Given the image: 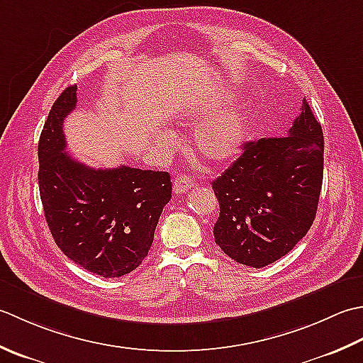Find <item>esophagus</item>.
<instances>
[{"instance_id": "34e87169", "label": "esophagus", "mask_w": 363, "mask_h": 363, "mask_svg": "<svg viewBox=\"0 0 363 363\" xmlns=\"http://www.w3.org/2000/svg\"><path fill=\"white\" fill-rule=\"evenodd\" d=\"M194 180L188 175H177L174 179V194H186V192L192 188Z\"/></svg>"}]
</instances>
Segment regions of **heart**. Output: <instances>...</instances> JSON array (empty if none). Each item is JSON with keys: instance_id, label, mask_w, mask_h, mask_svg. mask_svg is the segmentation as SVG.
I'll use <instances>...</instances> for the list:
<instances>
[{"instance_id": "heart-1", "label": "heart", "mask_w": 363, "mask_h": 363, "mask_svg": "<svg viewBox=\"0 0 363 363\" xmlns=\"http://www.w3.org/2000/svg\"><path fill=\"white\" fill-rule=\"evenodd\" d=\"M210 106H199L188 117L194 122L206 119L196 130L194 149L210 164H224L240 155L246 143L249 117L242 108L224 111L214 117Z\"/></svg>"}]
</instances>
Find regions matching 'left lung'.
<instances>
[{
    "instance_id": "8db88e82",
    "label": "left lung",
    "mask_w": 363,
    "mask_h": 363,
    "mask_svg": "<svg viewBox=\"0 0 363 363\" xmlns=\"http://www.w3.org/2000/svg\"><path fill=\"white\" fill-rule=\"evenodd\" d=\"M324 136L302 100L288 136L244 144L211 183L219 201L213 235L236 263L264 268L286 255L312 227L320 201Z\"/></svg>"
}]
</instances>
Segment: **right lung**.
Returning <instances> with one entry per match:
<instances>
[{
  "label": "right lung",
  "mask_w": 363,
  "mask_h": 363,
  "mask_svg": "<svg viewBox=\"0 0 363 363\" xmlns=\"http://www.w3.org/2000/svg\"><path fill=\"white\" fill-rule=\"evenodd\" d=\"M77 106L69 86L51 106L39 139V191L57 247L81 268L122 277L149 254L171 175L119 166L92 169L65 150L64 119Z\"/></svg>",
  "instance_id": "1"
}]
</instances>
